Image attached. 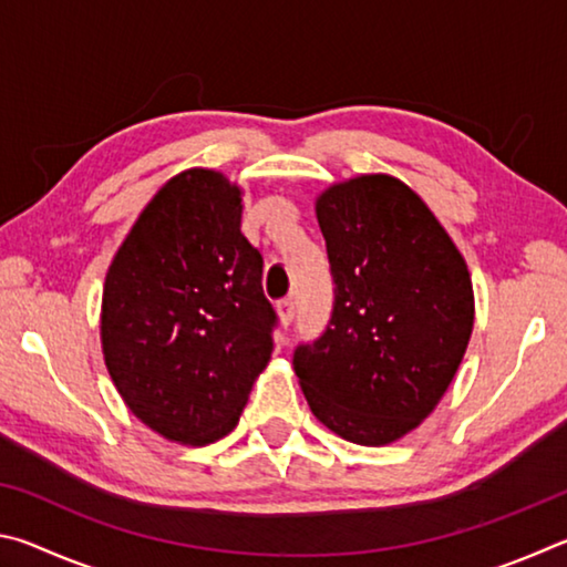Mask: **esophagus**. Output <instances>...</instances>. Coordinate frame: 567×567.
<instances>
[{
	"label": "esophagus",
	"mask_w": 567,
	"mask_h": 567,
	"mask_svg": "<svg viewBox=\"0 0 567 567\" xmlns=\"http://www.w3.org/2000/svg\"><path fill=\"white\" fill-rule=\"evenodd\" d=\"M277 315H280V322L287 328V324H290L295 318V302L292 300L277 302Z\"/></svg>",
	"instance_id": "esophagus-1"
}]
</instances>
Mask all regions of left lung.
<instances>
[{
  "label": "left lung",
  "mask_w": 567,
  "mask_h": 567,
  "mask_svg": "<svg viewBox=\"0 0 567 567\" xmlns=\"http://www.w3.org/2000/svg\"><path fill=\"white\" fill-rule=\"evenodd\" d=\"M334 305L295 350V375L324 427L390 445L443 400L475 322L465 257L417 192L392 175L334 182L315 199Z\"/></svg>",
  "instance_id": "8db88e82"
}]
</instances>
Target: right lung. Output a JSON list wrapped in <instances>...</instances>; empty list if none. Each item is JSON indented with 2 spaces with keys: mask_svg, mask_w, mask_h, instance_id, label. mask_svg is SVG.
Here are the masks:
<instances>
[{
  "mask_svg": "<svg viewBox=\"0 0 567 567\" xmlns=\"http://www.w3.org/2000/svg\"><path fill=\"white\" fill-rule=\"evenodd\" d=\"M239 225L243 187L185 169L142 209L104 277V364L132 415L172 443L233 433L270 362L277 318Z\"/></svg>",
  "mask_w": 567,
  "mask_h": 567,
  "instance_id": "right-lung-1",
  "label": "right lung"
}]
</instances>
